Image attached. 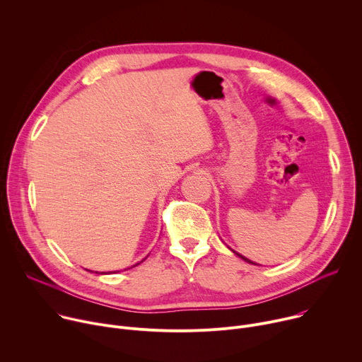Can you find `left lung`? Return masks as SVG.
<instances>
[{
	"label": "left lung",
	"instance_id": "left-lung-1",
	"mask_svg": "<svg viewBox=\"0 0 362 362\" xmlns=\"http://www.w3.org/2000/svg\"><path fill=\"white\" fill-rule=\"evenodd\" d=\"M229 249H230V247H229ZM230 250H232V252H233V253H235V255H238V256H239V257H240V259H243V261H245V262H247V264H252V265H256V264H255V262H252V261H249V259H247V257H245V256H243V255H240V253H238V252H236V250H233V249H230Z\"/></svg>",
	"mask_w": 362,
	"mask_h": 362
}]
</instances>
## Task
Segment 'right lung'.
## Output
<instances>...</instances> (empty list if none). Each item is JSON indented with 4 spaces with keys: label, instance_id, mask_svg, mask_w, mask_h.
Masks as SVG:
<instances>
[{
    "label": "right lung",
    "instance_id": "add662e5",
    "mask_svg": "<svg viewBox=\"0 0 362 362\" xmlns=\"http://www.w3.org/2000/svg\"><path fill=\"white\" fill-rule=\"evenodd\" d=\"M139 264H140V262H139ZM139 264H136V265H139ZM136 265H133V267H136ZM87 271H88V269H87ZM90 272H91V271H90ZM95 274H97V272H95ZM113 274H116V272H113Z\"/></svg>",
    "mask_w": 362,
    "mask_h": 362
}]
</instances>
